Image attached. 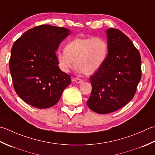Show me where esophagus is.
Masks as SVG:
<instances>
[{"mask_svg":"<svg viewBox=\"0 0 155 155\" xmlns=\"http://www.w3.org/2000/svg\"><path fill=\"white\" fill-rule=\"evenodd\" d=\"M72 81H74L75 82H76L77 84H82L84 82V81L81 80L80 78H74L72 79Z\"/></svg>","mask_w":155,"mask_h":155,"instance_id":"1","label":"esophagus"}]
</instances>
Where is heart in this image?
Returning a JSON list of instances; mask_svg holds the SVG:
<instances>
[{"label":"heart","instance_id":"obj_1","mask_svg":"<svg viewBox=\"0 0 155 155\" xmlns=\"http://www.w3.org/2000/svg\"><path fill=\"white\" fill-rule=\"evenodd\" d=\"M108 54V43L103 38L78 37L66 44L64 51L56 53V60L64 72H68L75 64L78 71L90 75L102 67Z\"/></svg>","mask_w":155,"mask_h":155}]
</instances>
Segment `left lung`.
I'll return each mask as SVG.
<instances>
[{
  "mask_svg": "<svg viewBox=\"0 0 155 155\" xmlns=\"http://www.w3.org/2000/svg\"><path fill=\"white\" fill-rule=\"evenodd\" d=\"M108 54L106 61L90 78L91 96L87 104L92 111H116L133 98L141 79L140 53L121 31L106 30Z\"/></svg>",
  "mask_w": 155,
  "mask_h": 155,
  "instance_id": "left-lung-1",
  "label": "left lung"
}]
</instances>
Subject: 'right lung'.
<instances>
[{
    "instance_id": "obj_1",
    "label": "right lung",
    "mask_w": 155,
    "mask_h": 155,
    "mask_svg": "<svg viewBox=\"0 0 155 155\" xmlns=\"http://www.w3.org/2000/svg\"><path fill=\"white\" fill-rule=\"evenodd\" d=\"M70 31L42 25L27 31L14 43L9 60L13 87L18 96L40 109L59 102L71 83L58 67L55 52Z\"/></svg>"
}]
</instances>
